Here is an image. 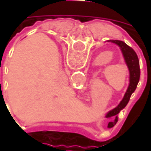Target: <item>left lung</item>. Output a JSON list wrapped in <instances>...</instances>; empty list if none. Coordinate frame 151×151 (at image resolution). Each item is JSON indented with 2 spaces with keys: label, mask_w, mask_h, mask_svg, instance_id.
<instances>
[{
  "label": "left lung",
  "mask_w": 151,
  "mask_h": 151,
  "mask_svg": "<svg viewBox=\"0 0 151 151\" xmlns=\"http://www.w3.org/2000/svg\"><path fill=\"white\" fill-rule=\"evenodd\" d=\"M107 41L119 45L120 50L122 51V54L124 55L125 63L129 70V85L127 89V91L125 92L123 100L120 101L118 107L113 108V110L108 112V113L107 114V117L115 116L114 122H110L108 124V125H110V126H113V124H115L116 122L118 121L117 114H119V112L126 107V105L128 104V102L130 99L132 93L136 89L137 85L139 81V76H140V70H139V61L138 59V56H137L135 51L131 47L127 45L124 42L120 41V40H107Z\"/></svg>",
  "instance_id": "obj_1"
}]
</instances>
